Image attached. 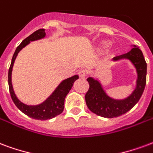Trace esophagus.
<instances>
[{"label":"esophagus","mask_w":153,"mask_h":153,"mask_svg":"<svg viewBox=\"0 0 153 153\" xmlns=\"http://www.w3.org/2000/svg\"><path fill=\"white\" fill-rule=\"evenodd\" d=\"M78 75L81 78H85L86 76V72L85 70H83V69H81V70H80L78 72Z\"/></svg>","instance_id":"esophagus-1"}]
</instances>
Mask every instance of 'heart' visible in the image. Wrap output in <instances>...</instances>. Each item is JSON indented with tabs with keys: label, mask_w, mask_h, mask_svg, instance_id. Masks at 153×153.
I'll list each match as a JSON object with an SVG mask.
<instances>
[{
	"label": "heart",
	"mask_w": 153,
	"mask_h": 153,
	"mask_svg": "<svg viewBox=\"0 0 153 153\" xmlns=\"http://www.w3.org/2000/svg\"><path fill=\"white\" fill-rule=\"evenodd\" d=\"M106 45H107V41H102V42H100V45H99V50H101L103 47H105ZM109 54H112V51H108Z\"/></svg>",
	"instance_id": "obj_1"
}]
</instances>
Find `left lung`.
I'll use <instances>...</instances> for the list:
<instances>
[{"instance_id": "8db88e82", "label": "left lung", "mask_w": 153, "mask_h": 153, "mask_svg": "<svg viewBox=\"0 0 153 153\" xmlns=\"http://www.w3.org/2000/svg\"><path fill=\"white\" fill-rule=\"evenodd\" d=\"M129 59L136 68V87L130 95L124 100H116L108 96L102 85L97 79L87 78L90 88L85 94V102L88 108L94 113L102 117L113 118L126 113L139 102L146 85L147 63L142 51L134 45L131 51L119 56L114 57L113 61Z\"/></svg>"}]
</instances>
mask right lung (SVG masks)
I'll use <instances>...</instances> for the list:
<instances>
[{
    "instance_id": "right-lung-1",
    "label": "right lung",
    "mask_w": 153,
    "mask_h": 153,
    "mask_svg": "<svg viewBox=\"0 0 153 153\" xmlns=\"http://www.w3.org/2000/svg\"><path fill=\"white\" fill-rule=\"evenodd\" d=\"M45 36V29H39L33 32L29 36H27L26 39H24L15 50V52L12 58L10 67L9 68V73H8L9 90L10 93L11 99L14 102V104L21 112H23L27 116H28L29 117L36 119V120H41V121L51 119L63 112L66 96L68 94L70 90L72 89L73 83L79 78L77 75H75L62 81L53 93L51 94V96L45 100L42 103L38 105H27L18 99L16 94H14L12 81H11L12 70H13V66H14L15 59L17 57L18 53H19V51L23 48L25 47L27 45L29 44L31 41L40 40V39L44 38Z\"/></svg>"
}]
</instances>
